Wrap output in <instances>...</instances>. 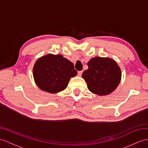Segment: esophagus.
<instances>
[{
  "instance_id": "obj_1",
  "label": "esophagus",
  "mask_w": 148,
  "mask_h": 148,
  "mask_svg": "<svg viewBox=\"0 0 148 148\" xmlns=\"http://www.w3.org/2000/svg\"><path fill=\"white\" fill-rule=\"evenodd\" d=\"M82 73H83V71H82H82H78V76H82Z\"/></svg>"
}]
</instances>
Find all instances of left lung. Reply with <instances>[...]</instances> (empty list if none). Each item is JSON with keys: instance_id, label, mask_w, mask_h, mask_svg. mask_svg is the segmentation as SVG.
Instances as JSON below:
<instances>
[{"instance_id": "obj_1", "label": "left lung", "mask_w": 148, "mask_h": 148, "mask_svg": "<svg viewBox=\"0 0 148 148\" xmlns=\"http://www.w3.org/2000/svg\"><path fill=\"white\" fill-rule=\"evenodd\" d=\"M88 68L82 73L88 90L99 95L109 94L119 84L121 71L114 60L93 58L87 63Z\"/></svg>"}]
</instances>
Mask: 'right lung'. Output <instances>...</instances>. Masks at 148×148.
<instances>
[{
  "instance_id": "obj_1",
  "label": "right lung",
  "mask_w": 148,
  "mask_h": 148,
  "mask_svg": "<svg viewBox=\"0 0 148 148\" xmlns=\"http://www.w3.org/2000/svg\"><path fill=\"white\" fill-rule=\"evenodd\" d=\"M77 74L73 64L60 55L42 56L33 68V77L38 87L51 93L65 89L70 78Z\"/></svg>"
}]
</instances>
